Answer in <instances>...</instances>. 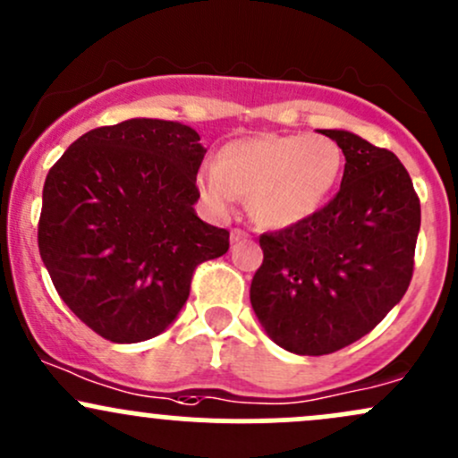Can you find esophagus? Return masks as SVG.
Segmentation results:
<instances>
[{
  "mask_svg": "<svg viewBox=\"0 0 458 458\" xmlns=\"http://www.w3.org/2000/svg\"><path fill=\"white\" fill-rule=\"evenodd\" d=\"M249 233L244 229H231V242H242V240H247Z\"/></svg>",
  "mask_w": 458,
  "mask_h": 458,
  "instance_id": "1",
  "label": "esophagus"
}]
</instances>
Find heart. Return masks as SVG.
Here are the masks:
<instances>
[{
    "mask_svg": "<svg viewBox=\"0 0 458 458\" xmlns=\"http://www.w3.org/2000/svg\"><path fill=\"white\" fill-rule=\"evenodd\" d=\"M343 165L345 155L332 137L267 132L225 146L218 164L200 165L196 185L216 211H227L240 196L259 225L282 229L327 203Z\"/></svg>",
    "mask_w": 458,
    "mask_h": 458,
    "instance_id": "1",
    "label": "heart"
}]
</instances>
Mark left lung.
<instances>
[{
  "label": "left lung",
  "mask_w": 458,
  "mask_h": 458,
  "mask_svg": "<svg viewBox=\"0 0 458 458\" xmlns=\"http://www.w3.org/2000/svg\"><path fill=\"white\" fill-rule=\"evenodd\" d=\"M345 155L341 190L310 218L259 235L250 306L279 347L323 356L371 332L404 297L421 225L420 196L386 148L323 131Z\"/></svg>",
  "instance_id": "1"
}]
</instances>
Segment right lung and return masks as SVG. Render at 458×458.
<instances>
[{"label":"right lung","mask_w":458,"mask_h":458,"mask_svg":"<svg viewBox=\"0 0 458 458\" xmlns=\"http://www.w3.org/2000/svg\"><path fill=\"white\" fill-rule=\"evenodd\" d=\"M199 132L135 120L78 137L47 172L38 250L67 308L111 343L148 341L190 297L229 231L196 216Z\"/></svg>","instance_id":"1"}]
</instances>
